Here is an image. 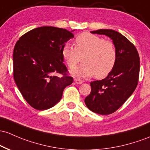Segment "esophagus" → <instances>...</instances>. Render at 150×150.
<instances>
[{
	"label": "esophagus",
	"mask_w": 150,
	"mask_h": 150,
	"mask_svg": "<svg viewBox=\"0 0 150 150\" xmlns=\"http://www.w3.org/2000/svg\"><path fill=\"white\" fill-rule=\"evenodd\" d=\"M75 83L78 84V85H81V84L83 83L81 80H79V79H75Z\"/></svg>",
	"instance_id": "obj_1"
}]
</instances>
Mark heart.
Masks as SVG:
<instances>
[{
	"instance_id": "heart-1",
	"label": "heart",
	"mask_w": 150,
	"mask_h": 150,
	"mask_svg": "<svg viewBox=\"0 0 150 150\" xmlns=\"http://www.w3.org/2000/svg\"><path fill=\"white\" fill-rule=\"evenodd\" d=\"M62 56L70 68H72L83 57V63L72 70L75 78H97L106 77L116 63V47L112 42L100 36L84 33L76 38L75 47L69 44L63 46Z\"/></svg>"
}]
</instances>
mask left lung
I'll use <instances>...</instances> for the list:
<instances>
[{"label": "left lung", "mask_w": 150, "mask_h": 150, "mask_svg": "<svg viewBox=\"0 0 150 150\" xmlns=\"http://www.w3.org/2000/svg\"><path fill=\"white\" fill-rule=\"evenodd\" d=\"M91 33L111 38L117 57L114 68L106 78L90 83L91 93L85 103L93 112L110 115L119 109L137 88L140 66L139 54L135 46L117 31L100 29Z\"/></svg>", "instance_id": "left-lung-1"}]
</instances>
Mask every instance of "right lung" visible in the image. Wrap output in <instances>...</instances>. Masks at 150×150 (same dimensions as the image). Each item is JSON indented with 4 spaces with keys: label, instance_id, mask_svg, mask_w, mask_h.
<instances>
[{
    "label": "right lung",
    "instance_id": "1",
    "mask_svg": "<svg viewBox=\"0 0 150 150\" xmlns=\"http://www.w3.org/2000/svg\"><path fill=\"white\" fill-rule=\"evenodd\" d=\"M72 31L52 26L36 28L21 36L15 45V82L24 99L36 110L56 105L65 87L73 82L62 56L65 42L74 38ZM58 73L61 77L55 75Z\"/></svg>",
    "mask_w": 150,
    "mask_h": 150
}]
</instances>
